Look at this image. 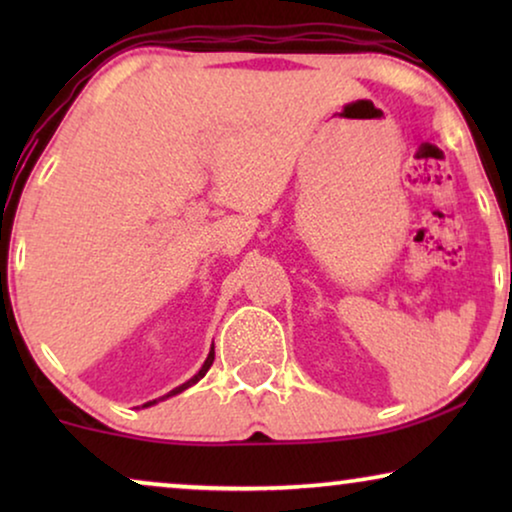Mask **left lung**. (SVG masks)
<instances>
[{"instance_id": "8db88e82", "label": "left lung", "mask_w": 512, "mask_h": 512, "mask_svg": "<svg viewBox=\"0 0 512 512\" xmlns=\"http://www.w3.org/2000/svg\"><path fill=\"white\" fill-rule=\"evenodd\" d=\"M510 286H512V272H510Z\"/></svg>"}]
</instances>
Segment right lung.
<instances>
[{
  "label": "right lung",
  "mask_w": 512,
  "mask_h": 512,
  "mask_svg": "<svg viewBox=\"0 0 512 512\" xmlns=\"http://www.w3.org/2000/svg\"><path fill=\"white\" fill-rule=\"evenodd\" d=\"M212 363H214V345H212V349H209L207 359H205V363H202V368L198 370V373H195V375H193V377H191V380H188V382H184V384H181V387H177V389H172V391H170V394H165L163 398H158V401H165V398H170V396H177V394H181V391H186L188 387H193V384H198V382L202 380V377H205V375H207V370H209V368H212ZM158 401H149V403H144V405H142V408H151V405H156Z\"/></svg>",
  "instance_id": "right-lung-1"
}]
</instances>
